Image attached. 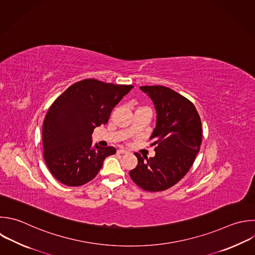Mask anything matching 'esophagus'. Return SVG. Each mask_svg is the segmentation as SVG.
<instances>
[{"label": "esophagus", "instance_id": "obj_1", "mask_svg": "<svg viewBox=\"0 0 255 255\" xmlns=\"http://www.w3.org/2000/svg\"><path fill=\"white\" fill-rule=\"evenodd\" d=\"M117 152H118V153H121V154H125V153H127L128 151H127L126 149H124V148H121V149H118Z\"/></svg>", "mask_w": 255, "mask_h": 255}]
</instances>
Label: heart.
I'll return each mask as SVG.
<instances>
[{"label": "heart", "mask_w": 255, "mask_h": 255, "mask_svg": "<svg viewBox=\"0 0 255 255\" xmlns=\"http://www.w3.org/2000/svg\"><path fill=\"white\" fill-rule=\"evenodd\" d=\"M139 109H147V108H138L137 110H139ZM148 110H149V109H148Z\"/></svg>", "instance_id": "b5f03b06"}]
</instances>
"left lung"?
I'll return each mask as SVG.
<instances>
[{
	"mask_svg": "<svg viewBox=\"0 0 255 255\" xmlns=\"http://www.w3.org/2000/svg\"><path fill=\"white\" fill-rule=\"evenodd\" d=\"M139 89L156 111V125L149 137L155 155L144 159L135 152L137 165L129 176L144 190L162 191L177 183L193 164L201 144V121L193 104L173 90L163 86Z\"/></svg>",
	"mask_w": 255,
	"mask_h": 255,
	"instance_id": "1",
	"label": "left lung"
}]
</instances>
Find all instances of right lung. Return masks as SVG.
<instances>
[{
  "instance_id": "1",
  "label": "right lung",
  "mask_w": 255,
  "mask_h": 255,
  "mask_svg": "<svg viewBox=\"0 0 255 255\" xmlns=\"http://www.w3.org/2000/svg\"><path fill=\"white\" fill-rule=\"evenodd\" d=\"M133 88L95 79L68 88L50 107L43 125L44 158L57 180L81 186L96 177L114 146L92 145L95 128L106 125L113 109Z\"/></svg>"
}]
</instances>
